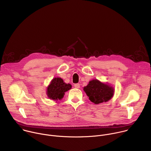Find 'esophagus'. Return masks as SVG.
<instances>
[{"label": "esophagus", "instance_id": "obj_1", "mask_svg": "<svg viewBox=\"0 0 151 151\" xmlns=\"http://www.w3.org/2000/svg\"><path fill=\"white\" fill-rule=\"evenodd\" d=\"M74 86H75V87L76 88H80V84L79 83H75L74 85Z\"/></svg>", "mask_w": 151, "mask_h": 151}]
</instances>
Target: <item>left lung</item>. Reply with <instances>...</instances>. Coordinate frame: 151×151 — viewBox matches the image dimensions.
Masks as SVG:
<instances>
[{"label":"left lung","instance_id":"obj_1","mask_svg":"<svg viewBox=\"0 0 151 151\" xmlns=\"http://www.w3.org/2000/svg\"><path fill=\"white\" fill-rule=\"evenodd\" d=\"M83 91L89 97L90 101L96 104L109 101L114 94L112 87L97 79L90 81L88 84L83 87Z\"/></svg>","mask_w":151,"mask_h":151}]
</instances>
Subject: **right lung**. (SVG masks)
<instances>
[{
  "instance_id": "1",
  "label": "right lung",
  "mask_w": 151,
  "mask_h": 151,
  "mask_svg": "<svg viewBox=\"0 0 151 151\" xmlns=\"http://www.w3.org/2000/svg\"><path fill=\"white\" fill-rule=\"evenodd\" d=\"M72 88L70 83H66L61 78H54L47 87V94L50 99L61 100L64 93Z\"/></svg>"
}]
</instances>
